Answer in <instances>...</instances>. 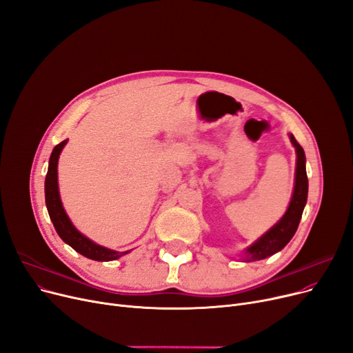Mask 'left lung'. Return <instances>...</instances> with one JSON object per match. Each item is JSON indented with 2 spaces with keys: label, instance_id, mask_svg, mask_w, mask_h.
Instances as JSON below:
<instances>
[{
  "label": "left lung",
  "instance_id": "obj_1",
  "mask_svg": "<svg viewBox=\"0 0 353 353\" xmlns=\"http://www.w3.org/2000/svg\"><path fill=\"white\" fill-rule=\"evenodd\" d=\"M290 140L296 148V154H298V163H296V181H294V190L290 200V205L288 212L281 219L277 225H274L266 234L253 243L248 250L245 261L246 262H256L266 259L276 252L282 250L293 234L298 230L299 221L302 219V213L307 200V174H306V157L302 145L296 141L293 134H290Z\"/></svg>",
  "mask_w": 353,
  "mask_h": 353
}]
</instances>
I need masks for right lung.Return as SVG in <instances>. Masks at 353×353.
<instances>
[{"instance_id": "obj_1", "label": "right lung", "mask_w": 353, "mask_h": 353, "mask_svg": "<svg viewBox=\"0 0 353 353\" xmlns=\"http://www.w3.org/2000/svg\"><path fill=\"white\" fill-rule=\"evenodd\" d=\"M65 143L67 140L61 141L60 144L54 147L50 157V163H48V172L46 176V205L48 209L50 219L52 221L55 230H57L59 236L74 250H77L79 253H81L88 259H92V261H99V262L114 261V259H119L120 256L128 252H114L92 243L91 240L83 236L76 228L71 225L68 216L63 209L60 194H59V184H57V164H59V156Z\"/></svg>"}]
</instances>
